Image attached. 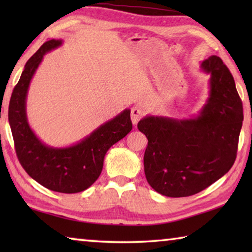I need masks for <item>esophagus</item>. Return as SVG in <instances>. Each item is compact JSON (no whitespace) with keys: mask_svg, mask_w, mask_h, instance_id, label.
Returning a JSON list of instances; mask_svg holds the SVG:
<instances>
[{"mask_svg":"<svg viewBox=\"0 0 252 252\" xmlns=\"http://www.w3.org/2000/svg\"><path fill=\"white\" fill-rule=\"evenodd\" d=\"M143 116V109L140 108V106H134V108L131 109V121L133 125H138V122L141 120Z\"/></svg>","mask_w":252,"mask_h":252,"instance_id":"1","label":"esophagus"}]
</instances>
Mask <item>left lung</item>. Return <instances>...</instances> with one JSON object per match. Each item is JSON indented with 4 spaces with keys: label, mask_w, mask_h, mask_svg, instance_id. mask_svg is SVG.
<instances>
[{
    "label": "left lung",
    "mask_w": 252,
    "mask_h": 252,
    "mask_svg": "<svg viewBox=\"0 0 252 252\" xmlns=\"http://www.w3.org/2000/svg\"><path fill=\"white\" fill-rule=\"evenodd\" d=\"M200 67L210 79L208 99L197 116L149 114L138 123L148 139L143 158L147 181L165 197L200 192L223 177L236 160L244 113L233 76L216 55Z\"/></svg>",
    "instance_id": "left-lung-1"
}]
</instances>
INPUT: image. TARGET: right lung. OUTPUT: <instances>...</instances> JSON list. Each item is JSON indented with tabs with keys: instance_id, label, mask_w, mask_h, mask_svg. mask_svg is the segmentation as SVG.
Listing matches in <instances>:
<instances>
[{
	"instance_id": "1",
	"label": "right lung",
	"mask_w": 252,
	"mask_h": 252,
	"mask_svg": "<svg viewBox=\"0 0 252 252\" xmlns=\"http://www.w3.org/2000/svg\"><path fill=\"white\" fill-rule=\"evenodd\" d=\"M62 44L63 40L53 39L45 42L27 62L12 92L8 123L14 139L16 156L29 176L55 192L76 193L95 182L103 168L106 152L132 130L131 110H123L71 146L51 147L42 142L28 120V92L44 55Z\"/></svg>"
}]
</instances>
